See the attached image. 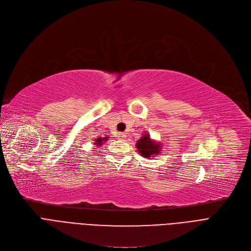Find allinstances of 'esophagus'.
<instances>
[{"label": "esophagus", "mask_w": 251, "mask_h": 251, "mask_svg": "<svg viewBox=\"0 0 251 251\" xmlns=\"http://www.w3.org/2000/svg\"><path fill=\"white\" fill-rule=\"evenodd\" d=\"M126 134H125V133H120V134H119V139H121V140H125L126 139Z\"/></svg>", "instance_id": "esophagus-1"}]
</instances>
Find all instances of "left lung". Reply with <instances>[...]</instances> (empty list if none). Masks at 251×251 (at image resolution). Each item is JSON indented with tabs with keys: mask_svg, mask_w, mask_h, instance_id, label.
Returning <instances> with one entry per match:
<instances>
[{
	"mask_svg": "<svg viewBox=\"0 0 251 251\" xmlns=\"http://www.w3.org/2000/svg\"><path fill=\"white\" fill-rule=\"evenodd\" d=\"M136 147L138 149L139 153L146 157L150 158L151 156H155L160 151V144L150 139L148 134H144L136 143Z\"/></svg>",
	"mask_w": 251,
	"mask_h": 251,
	"instance_id": "obj_1",
	"label": "left lung"
}]
</instances>
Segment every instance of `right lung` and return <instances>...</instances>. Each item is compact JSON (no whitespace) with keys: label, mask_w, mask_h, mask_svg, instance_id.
I'll return each mask as SVG.
<instances>
[{"label":"right lung","mask_w":251,"mask_h":251,"mask_svg":"<svg viewBox=\"0 0 251 251\" xmlns=\"http://www.w3.org/2000/svg\"><path fill=\"white\" fill-rule=\"evenodd\" d=\"M107 139H108V137H104V138H98V139H96V142H95V144H96V145H98V146H100V145H102V144H103V142H104V141H107Z\"/></svg>","instance_id":"1"}]
</instances>
